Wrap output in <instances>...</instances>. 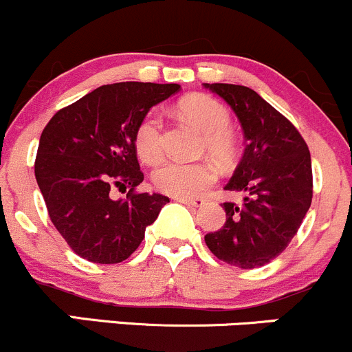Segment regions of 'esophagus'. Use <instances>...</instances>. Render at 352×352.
<instances>
[{
    "instance_id": "1",
    "label": "esophagus",
    "mask_w": 352,
    "mask_h": 352,
    "mask_svg": "<svg viewBox=\"0 0 352 352\" xmlns=\"http://www.w3.org/2000/svg\"><path fill=\"white\" fill-rule=\"evenodd\" d=\"M175 201L180 202V204L187 206V207H201L202 204H204V199H182V197H177Z\"/></svg>"
}]
</instances>
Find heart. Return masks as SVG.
<instances>
[{
  "label": "heart",
  "mask_w": 352,
  "mask_h": 352,
  "mask_svg": "<svg viewBox=\"0 0 352 352\" xmlns=\"http://www.w3.org/2000/svg\"><path fill=\"white\" fill-rule=\"evenodd\" d=\"M179 113L184 120L202 131V150L216 160H228L234 151V138L229 129V111L216 99L204 94L188 96L180 101ZM135 148L143 164L153 165L164 157L162 118L150 111L140 121L135 133ZM153 186L172 197H195L214 182V170L206 164L166 162L151 175Z\"/></svg>",
  "instance_id": "heart-1"
}]
</instances>
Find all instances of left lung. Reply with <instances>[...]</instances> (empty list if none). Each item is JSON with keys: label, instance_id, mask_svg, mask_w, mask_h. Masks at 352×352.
<instances>
[{"label": "left lung", "instance_id": "1", "mask_svg": "<svg viewBox=\"0 0 352 352\" xmlns=\"http://www.w3.org/2000/svg\"><path fill=\"white\" fill-rule=\"evenodd\" d=\"M223 98L244 131L246 148L226 190L243 204L224 202L226 223L206 234L214 256L243 270L275 260L288 246L312 202V164L297 128L250 87L204 84Z\"/></svg>", "mask_w": 352, "mask_h": 352}]
</instances>
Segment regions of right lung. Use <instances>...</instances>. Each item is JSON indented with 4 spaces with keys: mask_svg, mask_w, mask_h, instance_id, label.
I'll return each mask as SVG.
<instances>
[{
    "mask_svg": "<svg viewBox=\"0 0 352 352\" xmlns=\"http://www.w3.org/2000/svg\"><path fill=\"white\" fill-rule=\"evenodd\" d=\"M179 91V84H108L57 111L42 131L36 184L52 223L84 260H126L170 202L158 192H133L143 182L135 133L148 111ZM113 188L130 192L114 201Z\"/></svg>",
    "mask_w": 352,
    "mask_h": 352,
    "instance_id": "obj_1",
    "label": "right lung"
}]
</instances>
